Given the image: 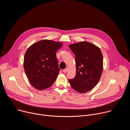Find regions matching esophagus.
Returning a JSON list of instances; mask_svg holds the SVG:
<instances>
[{
    "label": "esophagus",
    "mask_w": 130,
    "mask_h": 130,
    "mask_svg": "<svg viewBox=\"0 0 130 130\" xmlns=\"http://www.w3.org/2000/svg\"><path fill=\"white\" fill-rule=\"evenodd\" d=\"M67 71H68V68H65V69H64L63 70V72H65V73L67 72Z\"/></svg>",
    "instance_id": "1"
}]
</instances>
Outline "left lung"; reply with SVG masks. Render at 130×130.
<instances>
[{"instance_id":"1","label":"left lung","mask_w":130,"mask_h":130,"mask_svg":"<svg viewBox=\"0 0 130 130\" xmlns=\"http://www.w3.org/2000/svg\"><path fill=\"white\" fill-rule=\"evenodd\" d=\"M76 58V75L69 79L72 88L80 93H85L98 83L103 70V57L99 47L87 42L69 46Z\"/></svg>"}]
</instances>
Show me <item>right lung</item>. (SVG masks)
Here are the masks:
<instances>
[{"instance_id": "right-lung-1", "label": "right lung", "mask_w": 130, "mask_h": 130, "mask_svg": "<svg viewBox=\"0 0 130 130\" xmlns=\"http://www.w3.org/2000/svg\"><path fill=\"white\" fill-rule=\"evenodd\" d=\"M62 45L44 40L33 44L27 49L24 67L30 83L35 88L46 89L56 80L60 70L56 52Z\"/></svg>"}]
</instances>
